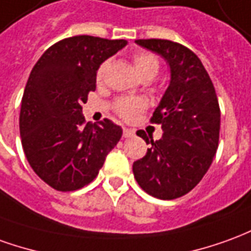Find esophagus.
<instances>
[{
	"label": "esophagus",
	"instance_id": "1",
	"mask_svg": "<svg viewBox=\"0 0 251 251\" xmlns=\"http://www.w3.org/2000/svg\"><path fill=\"white\" fill-rule=\"evenodd\" d=\"M134 136V130L130 129V127H124V137L129 138Z\"/></svg>",
	"mask_w": 251,
	"mask_h": 251
}]
</instances>
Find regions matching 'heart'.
I'll return each instance as SVG.
<instances>
[{"label": "heart", "instance_id": "obj_1", "mask_svg": "<svg viewBox=\"0 0 251 251\" xmlns=\"http://www.w3.org/2000/svg\"><path fill=\"white\" fill-rule=\"evenodd\" d=\"M133 64H134V68L138 72V75L141 76V78H153L157 71H159V61H157L155 55H152L150 52H138V54H136L133 57ZM107 68V61L103 62L98 68V72H96V81L98 83H100L101 80L104 78ZM145 106H147V103L141 98H121L114 104L117 114L125 121L134 120L138 115V113H141L145 108Z\"/></svg>", "mask_w": 251, "mask_h": 251}]
</instances>
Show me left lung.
Segmentation results:
<instances>
[{"instance_id":"8db88e82","label":"left lung","mask_w":251,"mask_h":251,"mask_svg":"<svg viewBox=\"0 0 251 251\" xmlns=\"http://www.w3.org/2000/svg\"><path fill=\"white\" fill-rule=\"evenodd\" d=\"M136 43L167 61L171 80L151 118L162 125V138L153 141L144 130L137 131L152 147L133 163V174L144 192L156 199H178L197 186L216 153L220 131L216 91L202 62L183 45L166 39Z\"/></svg>"}]
</instances>
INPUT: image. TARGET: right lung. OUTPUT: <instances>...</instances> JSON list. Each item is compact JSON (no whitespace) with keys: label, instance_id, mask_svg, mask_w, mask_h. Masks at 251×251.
Wrapping results in <instances>:
<instances>
[{"label":"right lung","instance_id":"right-lung-1","mask_svg":"<svg viewBox=\"0 0 251 251\" xmlns=\"http://www.w3.org/2000/svg\"><path fill=\"white\" fill-rule=\"evenodd\" d=\"M126 43L66 38L43 52L28 77L20 110L23 150L36 175L58 192L91 183L120 141L121 126L107 118L87 124L83 104L96 89L98 68Z\"/></svg>","mask_w":251,"mask_h":251}]
</instances>
